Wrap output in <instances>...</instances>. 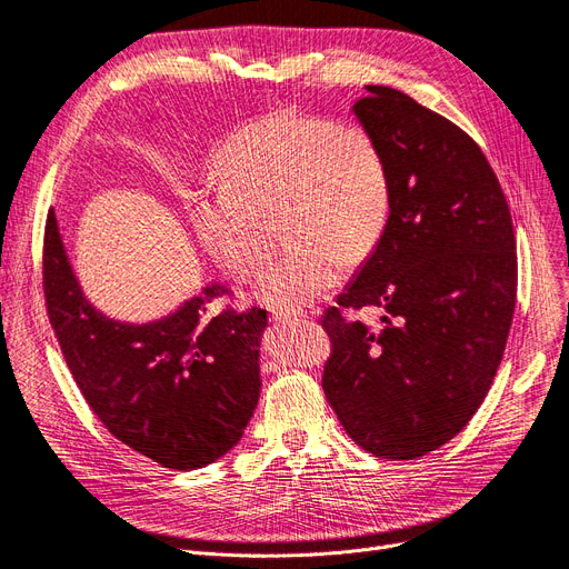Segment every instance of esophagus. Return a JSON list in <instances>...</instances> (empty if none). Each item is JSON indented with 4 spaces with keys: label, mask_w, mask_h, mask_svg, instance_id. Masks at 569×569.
I'll use <instances>...</instances> for the list:
<instances>
[{
    "label": "esophagus",
    "mask_w": 569,
    "mask_h": 569,
    "mask_svg": "<svg viewBox=\"0 0 569 569\" xmlns=\"http://www.w3.org/2000/svg\"><path fill=\"white\" fill-rule=\"evenodd\" d=\"M307 313H302V311H271V321H277V323H290V321H300V319H305Z\"/></svg>",
    "instance_id": "34e87169"
}]
</instances>
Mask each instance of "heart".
<instances>
[{"label":"heart","mask_w":569,"mask_h":569,"mask_svg":"<svg viewBox=\"0 0 569 569\" xmlns=\"http://www.w3.org/2000/svg\"><path fill=\"white\" fill-rule=\"evenodd\" d=\"M222 182L192 199L199 241L234 279L271 258L279 220L292 243L258 286V300L290 311L338 286L342 264L359 267L380 246L393 203L385 147L359 123L298 110L252 119L220 150Z\"/></svg>","instance_id":"b5f03b06"}]
</instances>
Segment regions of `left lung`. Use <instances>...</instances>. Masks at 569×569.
I'll return each mask as SVG.
<instances>
[{
    "instance_id": "obj_1",
    "label": "left lung",
    "mask_w": 569,
    "mask_h": 569,
    "mask_svg": "<svg viewBox=\"0 0 569 569\" xmlns=\"http://www.w3.org/2000/svg\"><path fill=\"white\" fill-rule=\"evenodd\" d=\"M353 117L385 147L393 203L385 237L321 326L323 391L356 446L415 459L480 408L507 347L518 260L507 197L480 147L403 91L366 87ZM377 306L372 331L347 308Z\"/></svg>"
}]
</instances>
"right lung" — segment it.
Here are the masks:
<instances>
[{"label": "right lung", "mask_w": 569, "mask_h": 569, "mask_svg": "<svg viewBox=\"0 0 569 569\" xmlns=\"http://www.w3.org/2000/svg\"><path fill=\"white\" fill-rule=\"evenodd\" d=\"M44 290L74 382L121 443L176 471L213 465L239 443L260 398L264 309L210 313L227 288L208 281L159 319H114L83 292L56 210L47 220Z\"/></svg>", "instance_id": "add662e5"}]
</instances>
